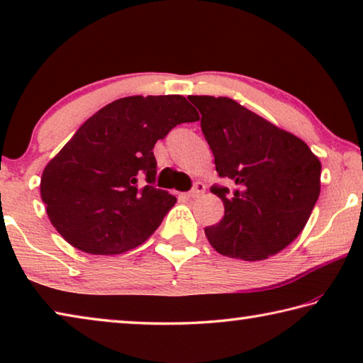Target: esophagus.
<instances>
[{
  "label": "esophagus",
  "instance_id": "esophagus-1",
  "mask_svg": "<svg viewBox=\"0 0 363 363\" xmlns=\"http://www.w3.org/2000/svg\"><path fill=\"white\" fill-rule=\"evenodd\" d=\"M204 191H206V186H204V183H196V185H194V188L191 189V191H189L186 196L188 198H199L201 194H204Z\"/></svg>",
  "mask_w": 363,
  "mask_h": 363
}]
</instances>
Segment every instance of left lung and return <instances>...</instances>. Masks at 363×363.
Returning <instances> with one entry per match:
<instances>
[{
	"instance_id": "left-lung-1",
	"label": "left lung",
	"mask_w": 363,
	"mask_h": 363,
	"mask_svg": "<svg viewBox=\"0 0 363 363\" xmlns=\"http://www.w3.org/2000/svg\"><path fill=\"white\" fill-rule=\"evenodd\" d=\"M219 177L235 188L213 186L224 217L204 233L217 253L261 261L303 230L321 189V162L302 139L228 97L189 96Z\"/></svg>"
}]
</instances>
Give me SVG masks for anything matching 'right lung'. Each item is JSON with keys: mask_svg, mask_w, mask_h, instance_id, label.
<instances>
[{"mask_svg": "<svg viewBox=\"0 0 363 363\" xmlns=\"http://www.w3.org/2000/svg\"><path fill=\"white\" fill-rule=\"evenodd\" d=\"M198 118L182 96L125 97L94 113L42 174L40 196L60 235L91 255L146 242L177 203L152 186V149L172 128Z\"/></svg>", "mask_w": 363, "mask_h": 363, "instance_id": "add662e5", "label": "right lung"}]
</instances>
